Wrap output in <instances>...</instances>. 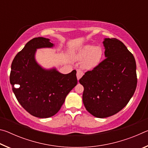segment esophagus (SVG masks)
<instances>
[{
    "mask_svg": "<svg viewBox=\"0 0 148 148\" xmlns=\"http://www.w3.org/2000/svg\"><path fill=\"white\" fill-rule=\"evenodd\" d=\"M84 74V73L83 71H81V70H77V74H76L77 79H79L80 78H81V77L83 76Z\"/></svg>",
    "mask_w": 148,
    "mask_h": 148,
    "instance_id": "esophagus-1",
    "label": "esophagus"
}]
</instances>
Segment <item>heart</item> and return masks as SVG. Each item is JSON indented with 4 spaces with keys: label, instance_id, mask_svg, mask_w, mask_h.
<instances>
[{
    "label": "heart",
    "instance_id": "obj_1",
    "mask_svg": "<svg viewBox=\"0 0 148 148\" xmlns=\"http://www.w3.org/2000/svg\"><path fill=\"white\" fill-rule=\"evenodd\" d=\"M104 51L101 47L87 45L80 50L77 57L82 63V68L86 70L95 69L101 63Z\"/></svg>",
    "mask_w": 148,
    "mask_h": 148
}]
</instances>
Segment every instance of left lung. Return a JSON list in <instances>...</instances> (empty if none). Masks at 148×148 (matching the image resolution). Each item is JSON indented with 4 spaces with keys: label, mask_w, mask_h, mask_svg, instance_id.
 Returning <instances> with one entry per match:
<instances>
[{
    "label": "left lung",
    "mask_w": 148,
    "mask_h": 148,
    "mask_svg": "<svg viewBox=\"0 0 148 148\" xmlns=\"http://www.w3.org/2000/svg\"><path fill=\"white\" fill-rule=\"evenodd\" d=\"M103 44L106 59L79 80L84 87L85 107L99 118L112 116L123 108L137 85L133 55L117 38H106Z\"/></svg>",
    "instance_id": "obj_1"
}]
</instances>
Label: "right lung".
Listing matches in <instances>:
<instances>
[{
	"mask_svg": "<svg viewBox=\"0 0 148 148\" xmlns=\"http://www.w3.org/2000/svg\"><path fill=\"white\" fill-rule=\"evenodd\" d=\"M49 40L38 37L27 42L12 61L10 82L16 99L32 116L47 118L56 114L77 83L76 71L62 74L41 68L34 59L36 49L51 47Z\"/></svg>",
	"mask_w": 148,
	"mask_h": 148,
	"instance_id": "right-lung-1",
	"label": "right lung"
}]
</instances>
